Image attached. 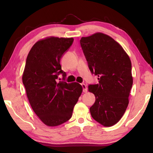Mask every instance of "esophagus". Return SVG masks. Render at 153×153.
Listing matches in <instances>:
<instances>
[{"instance_id":"obj_1","label":"esophagus","mask_w":153,"mask_h":153,"mask_svg":"<svg viewBox=\"0 0 153 153\" xmlns=\"http://www.w3.org/2000/svg\"><path fill=\"white\" fill-rule=\"evenodd\" d=\"M82 87H83V93H87V85H85V84L82 83Z\"/></svg>"}]
</instances>
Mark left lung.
<instances>
[{
  "instance_id": "8db88e82",
  "label": "left lung",
  "mask_w": 153,
  "mask_h": 153,
  "mask_svg": "<svg viewBox=\"0 0 153 153\" xmlns=\"http://www.w3.org/2000/svg\"><path fill=\"white\" fill-rule=\"evenodd\" d=\"M80 44L90 71L99 79V83L88 87L95 96L91 114L103 126H112L129 104L133 85L130 58L118 42L102 33L82 37Z\"/></svg>"
}]
</instances>
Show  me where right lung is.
<instances>
[{
  "label": "right lung",
  "mask_w": 153,
  "mask_h": 153,
  "mask_svg": "<svg viewBox=\"0 0 153 153\" xmlns=\"http://www.w3.org/2000/svg\"><path fill=\"white\" fill-rule=\"evenodd\" d=\"M74 39L48 37L35 43L29 53L22 75L29 102L44 124L55 127L69 120L83 87L79 83L57 82L62 74L60 62Z\"/></svg>",
  "instance_id": "right-lung-1"
}]
</instances>
